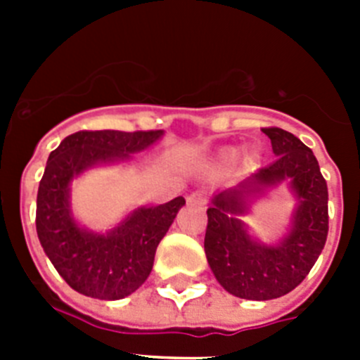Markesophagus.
Segmentation results:
<instances>
[{
	"mask_svg": "<svg viewBox=\"0 0 360 360\" xmlns=\"http://www.w3.org/2000/svg\"><path fill=\"white\" fill-rule=\"evenodd\" d=\"M205 202H207V198L200 193H193V195L187 196V203H191V205H203Z\"/></svg>",
	"mask_w": 360,
	"mask_h": 360,
	"instance_id": "obj_1",
	"label": "esophagus"
}]
</instances>
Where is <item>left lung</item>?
Here are the masks:
<instances>
[{
	"instance_id": "obj_1",
	"label": "left lung",
	"mask_w": 360,
	"mask_h": 360,
	"mask_svg": "<svg viewBox=\"0 0 360 360\" xmlns=\"http://www.w3.org/2000/svg\"><path fill=\"white\" fill-rule=\"evenodd\" d=\"M278 158L234 189L221 191L207 209L205 256L229 294L252 301L294 290L316 265L328 236V187L310 148L281 128H263ZM290 179L300 200L289 236L276 248L254 242L236 218L246 198Z\"/></svg>"
}]
</instances>
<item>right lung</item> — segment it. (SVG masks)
<instances>
[{"label": "right lung", "mask_w": 360, "mask_h": 360, "mask_svg": "<svg viewBox=\"0 0 360 360\" xmlns=\"http://www.w3.org/2000/svg\"><path fill=\"white\" fill-rule=\"evenodd\" d=\"M162 133L84 129L66 136L50 153L37 191V236L59 276L79 294L104 301L133 294L148 279L158 243L186 200L178 196L158 207L136 209L108 234H94L72 218V178L94 164L126 160L155 144Z\"/></svg>", "instance_id": "add662e5"}]
</instances>
